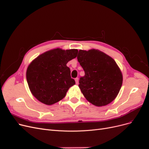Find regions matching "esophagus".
<instances>
[{"mask_svg":"<svg viewBox=\"0 0 149 149\" xmlns=\"http://www.w3.org/2000/svg\"><path fill=\"white\" fill-rule=\"evenodd\" d=\"M75 82H76V84H79V79L78 78L75 79Z\"/></svg>","mask_w":149,"mask_h":149,"instance_id":"1","label":"esophagus"}]
</instances>
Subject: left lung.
I'll use <instances>...</instances> for the list:
<instances>
[{"mask_svg":"<svg viewBox=\"0 0 149 149\" xmlns=\"http://www.w3.org/2000/svg\"><path fill=\"white\" fill-rule=\"evenodd\" d=\"M77 58L85 72L79 79V87L86 100L99 107L111 103L123 82L122 71L116 61L95 49H80Z\"/></svg>","mask_w":149,"mask_h":149,"instance_id":"8db88e82","label":"left lung"}]
</instances>
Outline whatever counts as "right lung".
<instances>
[{"mask_svg": "<svg viewBox=\"0 0 149 149\" xmlns=\"http://www.w3.org/2000/svg\"><path fill=\"white\" fill-rule=\"evenodd\" d=\"M78 50L56 48L38 56L29 65L26 79L32 94L39 102L51 105L62 100L75 84L67 63L76 57Z\"/></svg>", "mask_w": 149, "mask_h": 149, "instance_id": "1", "label": "right lung"}]
</instances>
